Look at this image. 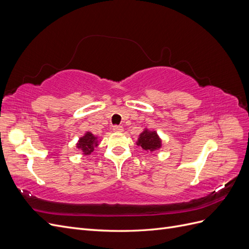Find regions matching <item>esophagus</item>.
Here are the masks:
<instances>
[{"mask_svg": "<svg viewBox=\"0 0 249 249\" xmlns=\"http://www.w3.org/2000/svg\"><path fill=\"white\" fill-rule=\"evenodd\" d=\"M113 131L119 133V132H123L124 131V127L122 125H113Z\"/></svg>", "mask_w": 249, "mask_h": 249, "instance_id": "obj_1", "label": "esophagus"}]
</instances>
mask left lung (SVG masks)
I'll return each instance as SVG.
<instances>
[{"instance_id":"1","label":"left lung","mask_w":249,"mask_h":249,"mask_svg":"<svg viewBox=\"0 0 249 249\" xmlns=\"http://www.w3.org/2000/svg\"><path fill=\"white\" fill-rule=\"evenodd\" d=\"M136 144L141 146L142 149L146 150V152H155V150L161 148L162 140L156 131H150L145 127L139 135Z\"/></svg>"}]
</instances>
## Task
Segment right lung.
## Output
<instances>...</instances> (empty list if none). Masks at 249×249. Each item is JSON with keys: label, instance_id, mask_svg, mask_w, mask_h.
I'll use <instances>...</instances> for the list:
<instances>
[{"label": "right lung", "instance_id": "obj_1", "mask_svg": "<svg viewBox=\"0 0 249 249\" xmlns=\"http://www.w3.org/2000/svg\"><path fill=\"white\" fill-rule=\"evenodd\" d=\"M99 138H97L96 136H94V135L92 133L90 132H86L84 134V136H82L78 143H77V148H79L80 150H82L83 155L85 156H89L90 154H91L94 148L97 147V145H99Z\"/></svg>", "mask_w": 249, "mask_h": 249}]
</instances>
